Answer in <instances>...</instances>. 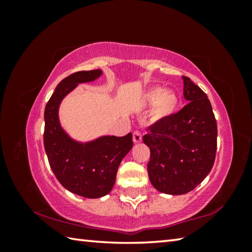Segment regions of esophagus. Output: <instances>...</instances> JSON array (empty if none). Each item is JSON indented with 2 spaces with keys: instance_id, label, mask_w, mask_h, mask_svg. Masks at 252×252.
Returning a JSON list of instances; mask_svg holds the SVG:
<instances>
[{
  "instance_id": "esophagus-1",
  "label": "esophagus",
  "mask_w": 252,
  "mask_h": 252,
  "mask_svg": "<svg viewBox=\"0 0 252 252\" xmlns=\"http://www.w3.org/2000/svg\"><path fill=\"white\" fill-rule=\"evenodd\" d=\"M141 141H142V134H141V132L134 131V132H133V142H134V143H140Z\"/></svg>"
}]
</instances>
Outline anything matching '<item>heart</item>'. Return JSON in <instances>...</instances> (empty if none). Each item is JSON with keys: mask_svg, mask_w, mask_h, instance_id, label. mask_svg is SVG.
Segmentation results:
<instances>
[{"mask_svg": "<svg viewBox=\"0 0 252 252\" xmlns=\"http://www.w3.org/2000/svg\"><path fill=\"white\" fill-rule=\"evenodd\" d=\"M144 103L153 105V114L158 119L165 118L176 110L178 97L171 91H164L160 88L152 89L144 95Z\"/></svg>", "mask_w": 252, "mask_h": 252, "instance_id": "b5f03b06", "label": "heart"}]
</instances>
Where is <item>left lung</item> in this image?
<instances>
[{"label":"left lung","mask_w":252,"mask_h":252,"mask_svg":"<svg viewBox=\"0 0 252 252\" xmlns=\"http://www.w3.org/2000/svg\"><path fill=\"white\" fill-rule=\"evenodd\" d=\"M183 96L189 102L178 113L148 129L143 142L150 148L149 179L162 193L190 192L211 171L217 151V122L208 96L187 76Z\"/></svg>","instance_id":"1"}]
</instances>
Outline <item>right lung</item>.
<instances>
[{
    "label": "right lung",
    "mask_w": 252,
    "mask_h": 252,
    "mask_svg": "<svg viewBox=\"0 0 252 252\" xmlns=\"http://www.w3.org/2000/svg\"><path fill=\"white\" fill-rule=\"evenodd\" d=\"M101 70L80 71L66 76L55 88L44 110V149L59 182L70 192L89 199L108 194L114 186L118 168L133 146L132 134L102 135L88 142L72 139L59 119L62 100L80 83L92 82Z\"/></svg>",
    "instance_id": "right-lung-1"
}]
</instances>
